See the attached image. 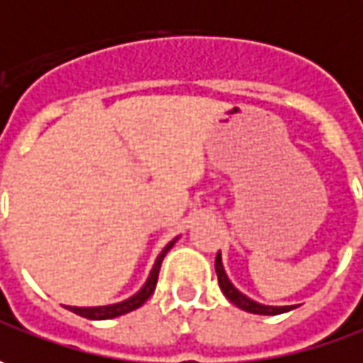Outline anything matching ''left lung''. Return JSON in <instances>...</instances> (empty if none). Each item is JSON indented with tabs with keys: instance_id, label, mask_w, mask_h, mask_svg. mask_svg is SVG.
Returning <instances> with one entry per match:
<instances>
[{
	"instance_id": "8db88e82",
	"label": "left lung",
	"mask_w": 363,
	"mask_h": 363,
	"mask_svg": "<svg viewBox=\"0 0 363 363\" xmlns=\"http://www.w3.org/2000/svg\"><path fill=\"white\" fill-rule=\"evenodd\" d=\"M215 272H217V280H219V289H221V291H223V294L228 296L229 303H233L235 307H240L242 311L254 313V315H280V313H286V311L296 308V305H284V307L262 305V303H258V301L250 298V296H247V294H244L242 291H238V289L233 286V282L229 280L225 268H223L221 252H219V254H217V258H215Z\"/></svg>"
}]
</instances>
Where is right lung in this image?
<instances>
[{"label": "right lung", "instance_id": "right-lung-1", "mask_svg": "<svg viewBox=\"0 0 363 363\" xmlns=\"http://www.w3.org/2000/svg\"><path fill=\"white\" fill-rule=\"evenodd\" d=\"M177 240L179 238H174L172 242H168L164 245V250L158 254V258L154 262V266H152L150 274L146 278V282H144V286L140 289V291L132 294L130 298H125V301H119V303H113V305H103V307H69V305H65V307L72 311V313H77V315H81V317H85V319H93V321H105V319H113V317H119V315H125V313H130V311H135L138 307H142L148 298H150V294L156 289V282H158V272H160V264H162V258L166 256V252L172 247V245L177 244Z\"/></svg>", "mask_w": 363, "mask_h": 363}]
</instances>
